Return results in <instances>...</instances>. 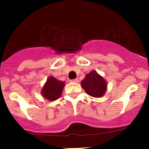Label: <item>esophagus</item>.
<instances>
[{
    "label": "esophagus",
    "mask_w": 149,
    "mask_h": 149,
    "mask_svg": "<svg viewBox=\"0 0 149 149\" xmlns=\"http://www.w3.org/2000/svg\"><path fill=\"white\" fill-rule=\"evenodd\" d=\"M71 82H74V83H79V80L78 79H72L71 81H70Z\"/></svg>",
    "instance_id": "esophagus-1"
}]
</instances>
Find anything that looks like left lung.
<instances>
[{"label":"left lung","instance_id":"left-lung-1","mask_svg":"<svg viewBox=\"0 0 149 149\" xmlns=\"http://www.w3.org/2000/svg\"><path fill=\"white\" fill-rule=\"evenodd\" d=\"M81 86L88 95L97 98L102 97L107 90L106 81L96 71L86 74L81 81Z\"/></svg>","mask_w":149,"mask_h":149}]
</instances>
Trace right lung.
<instances>
[{
    "mask_svg": "<svg viewBox=\"0 0 149 149\" xmlns=\"http://www.w3.org/2000/svg\"><path fill=\"white\" fill-rule=\"evenodd\" d=\"M65 83L57 80L55 78L50 76L45 84L42 94L43 97L49 101H54L61 97Z\"/></svg>",
    "mask_w": 149,
    "mask_h": 149,
    "instance_id": "add662e5",
    "label": "right lung"
}]
</instances>
